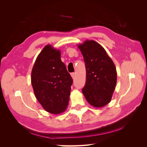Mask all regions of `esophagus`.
<instances>
[{
  "label": "esophagus",
  "instance_id": "esophagus-1",
  "mask_svg": "<svg viewBox=\"0 0 147 147\" xmlns=\"http://www.w3.org/2000/svg\"><path fill=\"white\" fill-rule=\"evenodd\" d=\"M70 75H71V77H72V78H74V77H75V73H71Z\"/></svg>",
  "mask_w": 147,
  "mask_h": 147
}]
</instances>
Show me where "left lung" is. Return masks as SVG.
<instances>
[{
	"mask_svg": "<svg viewBox=\"0 0 147 147\" xmlns=\"http://www.w3.org/2000/svg\"><path fill=\"white\" fill-rule=\"evenodd\" d=\"M78 47L86 70V84L82 92L90 105L102 107L112 99L117 80L116 67L105 49L96 41L87 40Z\"/></svg>",
	"mask_w": 147,
	"mask_h": 147,
	"instance_id": "8db88e82",
	"label": "left lung"
}]
</instances>
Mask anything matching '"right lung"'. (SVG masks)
<instances>
[{
    "label": "right lung",
    "instance_id": "add662e5",
    "mask_svg": "<svg viewBox=\"0 0 147 147\" xmlns=\"http://www.w3.org/2000/svg\"><path fill=\"white\" fill-rule=\"evenodd\" d=\"M73 80L61 59V51L47 45L39 53L31 72L34 94L42 107L53 114L68 106Z\"/></svg>",
    "mask_w": 147,
    "mask_h": 147
}]
</instances>
